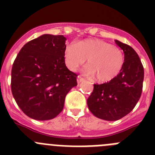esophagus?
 <instances>
[{
    "mask_svg": "<svg viewBox=\"0 0 155 155\" xmlns=\"http://www.w3.org/2000/svg\"><path fill=\"white\" fill-rule=\"evenodd\" d=\"M84 80V79L81 76H80V75H78V79H77V81H78V83H81V82H82Z\"/></svg>",
    "mask_w": 155,
    "mask_h": 155,
    "instance_id": "34e87169",
    "label": "esophagus"
}]
</instances>
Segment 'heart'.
Returning <instances> with one entry per match:
<instances>
[{"label": "heart", "mask_w": 155, "mask_h": 155, "mask_svg": "<svg viewBox=\"0 0 155 155\" xmlns=\"http://www.w3.org/2000/svg\"><path fill=\"white\" fill-rule=\"evenodd\" d=\"M64 62L71 71H75L86 61L85 74L96 76L100 82L110 81L120 73L124 64V53L119 47L102 39H87L66 46Z\"/></svg>", "instance_id": "b5f03b06"}]
</instances>
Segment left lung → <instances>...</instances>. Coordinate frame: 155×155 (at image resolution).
I'll list each match as a JSON object with an SVG mask.
<instances>
[{
    "mask_svg": "<svg viewBox=\"0 0 155 155\" xmlns=\"http://www.w3.org/2000/svg\"><path fill=\"white\" fill-rule=\"evenodd\" d=\"M124 53V64L120 73L110 81L94 84L87 100L91 113L98 118L115 121L134 109L141 95L143 67L137 53L129 45L115 40Z\"/></svg>",
    "mask_w": 155,
    "mask_h": 155,
    "instance_id": "1",
    "label": "left lung"
}]
</instances>
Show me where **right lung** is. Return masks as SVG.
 Instances as JSON below:
<instances>
[{
    "instance_id": "1",
    "label": "right lung",
    "mask_w": 155,
    "mask_h": 155,
    "mask_svg": "<svg viewBox=\"0 0 155 155\" xmlns=\"http://www.w3.org/2000/svg\"><path fill=\"white\" fill-rule=\"evenodd\" d=\"M65 37L44 34L19 51L12 69V92L25 114L36 120L55 118L78 75L64 62Z\"/></svg>"
}]
</instances>
